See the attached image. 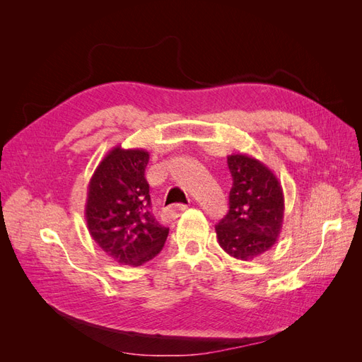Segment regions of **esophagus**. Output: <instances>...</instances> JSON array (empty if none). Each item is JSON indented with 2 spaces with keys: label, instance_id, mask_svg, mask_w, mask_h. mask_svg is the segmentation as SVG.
I'll list each match as a JSON object with an SVG mask.
<instances>
[{
  "label": "esophagus",
  "instance_id": "34e87169",
  "mask_svg": "<svg viewBox=\"0 0 362 362\" xmlns=\"http://www.w3.org/2000/svg\"><path fill=\"white\" fill-rule=\"evenodd\" d=\"M187 210V205H182V204H175L170 205L169 208H166V214L170 217H178L182 211Z\"/></svg>",
  "mask_w": 362,
  "mask_h": 362
}]
</instances>
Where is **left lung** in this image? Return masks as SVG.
Segmentation results:
<instances>
[{
  "mask_svg": "<svg viewBox=\"0 0 362 362\" xmlns=\"http://www.w3.org/2000/svg\"><path fill=\"white\" fill-rule=\"evenodd\" d=\"M233 177L229 211L216 225L217 242L237 259L264 254L281 234L284 193L281 182L264 163L246 154L228 156Z\"/></svg>",
  "mask_w": 362,
  "mask_h": 362,
  "instance_id": "1",
  "label": "left lung"
}]
</instances>
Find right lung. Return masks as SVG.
Wrapping results in <instances>:
<instances>
[{
    "label": "right lung",
    "instance_id": "obj_1",
    "mask_svg": "<svg viewBox=\"0 0 362 362\" xmlns=\"http://www.w3.org/2000/svg\"><path fill=\"white\" fill-rule=\"evenodd\" d=\"M148 161L145 149L116 146L98 164L87 187L84 216L92 238L108 257L131 267L158 255L169 234L151 211Z\"/></svg>",
    "mask_w": 362,
    "mask_h": 362
}]
</instances>
